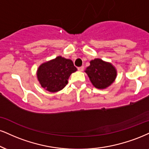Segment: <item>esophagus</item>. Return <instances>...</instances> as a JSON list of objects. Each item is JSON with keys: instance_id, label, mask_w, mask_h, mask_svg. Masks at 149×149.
I'll return each mask as SVG.
<instances>
[{"instance_id": "esophagus-1", "label": "esophagus", "mask_w": 149, "mask_h": 149, "mask_svg": "<svg viewBox=\"0 0 149 149\" xmlns=\"http://www.w3.org/2000/svg\"><path fill=\"white\" fill-rule=\"evenodd\" d=\"M78 70L79 71H82L84 70V67H78Z\"/></svg>"}]
</instances>
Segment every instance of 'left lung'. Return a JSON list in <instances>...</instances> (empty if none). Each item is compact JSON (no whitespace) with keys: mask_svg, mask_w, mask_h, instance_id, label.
<instances>
[{"mask_svg":"<svg viewBox=\"0 0 149 149\" xmlns=\"http://www.w3.org/2000/svg\"><path fill=\"white\" fill-rule=\"evenodd\" d=\"M85 72L93 85L98 89H104L110 86L116 76V69L113 66L101 59L91 61L90 66L87 68Z\"/></svg>","mask_w":149,"mask_h":149,"instance_id":"left-lung-1","label":"left lung"}]
</instances>
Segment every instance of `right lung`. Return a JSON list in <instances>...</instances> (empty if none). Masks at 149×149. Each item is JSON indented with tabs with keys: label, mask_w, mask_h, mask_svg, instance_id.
<instances>
[{
	"label": "right lung",
	"mask_w": 149,
	"mask_h": 149,
	"mask_svg": "<svg viewBox=\"0 0 149 149\" xmlns=\"http://www.w3.org/2000/svg\"><path fill=\"white\" fill-rule=\"evenodd\" d=\"M76 70L71 60L58 56L39 67L37 78L43 88L56 92L67 85L69 76Z\"/></svg>",
	"instance_id": "add662e5"
}]
</instances>
